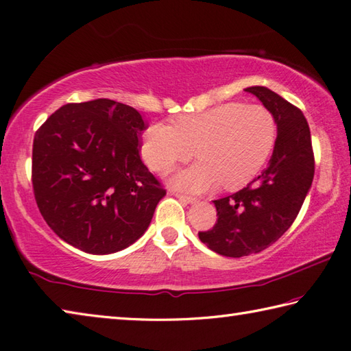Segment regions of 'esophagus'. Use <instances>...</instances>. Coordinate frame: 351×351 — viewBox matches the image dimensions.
Returning <instances> with one entry per match:
<instances>
[{
    "mask_svg": "<svg viewBox=\"0 0 351 351\" xmlns=\"http://www.w3.org/2000/svg\"><path fill=\"white\" fill-rule=\"evenodd\" d=\"M178 199H180L181 202H184V204H193L195 202V197H191V196H187V195H182V193H173Z\"/></svg>",
    "mask_w": 351,
    "mask_h": 351,
    "instance_id": "1",
    "label": "esophagus"
}]
</instances>
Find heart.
<instances>
[{
	"label": "heart",
	"mask_w": 351,
	"mask_h": 351,
	"mask_svg": "<svg viewBox=\"0 0 351 351\" xmlns=\"http://www.w3.org/2000/svg\"><path fill=\"white\" fill-rule=\"evenodd\" d=\"M277 123L262 105L225 103L204 112L182 115L175 126L150 125L143 134L141 155L155 171H167L195 155L199 162L171 178L189 191H204L219 182L234 190L248 184L276 146Z\"/></svg>",
	"instance_id": "heart-1"
}]
</instances>
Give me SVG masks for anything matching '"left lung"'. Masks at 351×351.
<instances>
[{
    "label": "left lung",
    "instance_id": "1",
    "mask_svg": "<svg viewBox=\"0 0 351 351\" xmlns=\"http://www.w3.org/2000/svg\"><path fill=\"white\" fill-rule=\"evenodd\" d=\"M245 91L274 115L277 140L262 175L237 193L213 201L217 223L199 232V239L225 257L257 254L277 242L298 216L315 173L311 129L303 112L266 86Z\"/></svg>",
    "mask_w": 351,
    "mask_h": 351
}]
</instances>
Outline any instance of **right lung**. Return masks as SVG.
Wrapping results in <instances>:
<instances>
[{"mask_svg":"<svg viewBox=\"0 0 351 351\" xmlns=\"http://www.w3.org/2000/svg\"><path fill=\"white\" fill-rule=\"evenodd\" d=\"M144 129L132 106L97 99L68 103L36 130L34 199L64 242L103 256L146 232L166 190L140 158Z\"/></svg>","mask_w":351,"mask_h":351,"instance_id":"1","label":"right lung"}]
</instances>
